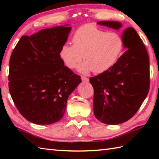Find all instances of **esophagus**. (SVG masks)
Returning a JSON list of instances; mask_svg holds the SVG:
<instances>
[{"label":"esophagus","instance_id":"esophagus-1","mask_svg":"<svg viewBox=\"0 0 159 159\" xmlns=\"http://www.w3.org/2000/svg\"><path fill=\"white\" fill-rule=\"evenodd\" d=\"M81 79H82V80L83 82H88V79L87 77H85V76H82L81 77Z\"/></svg>","mask_w":159,"mask_h":159}]
</instances>
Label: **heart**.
<instances>
[{
    "label": "heart",
    "mask_w": 159,
    "mask_h": 159,
    "mask_svg": "<svg viewBox=\"0 0 159 159\" xmlns=\"http://www.w3.org/2000/svg\"><path fill=\"white\" fill-rule=\"evenodd\" d=\"M73 45L64 44L60 57L69 69H73L80 61V73L93 71L102 74L108 71L119 60L123 49V40L117 32L108 31L95 25L80 26L72 37Z\"/></svg>",
    "instance_id": "1"
}]
</instances>
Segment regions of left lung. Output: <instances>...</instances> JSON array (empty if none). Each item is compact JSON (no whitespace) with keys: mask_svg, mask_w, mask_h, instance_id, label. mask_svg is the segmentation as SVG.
<instances>
[{"mask_svg":"<svg viewBox=\"0 0 159 159\" xmlns=\"http://www.w3.org/2000/svg\"><path fill=\"white\" fill-rule=\"evenodd\" d=\"M98 25L119 29L118 21H100ZM125 52L104 73L91 77L93 110L97 119L109 125L127 121L141 107L149 90V60L143 41L133 28L123 31Z\"/></svg>","mask_w":159,"mask_h":159,"instance_id":"1","label":"left lung"}]
</instances>
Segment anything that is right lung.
<instances>
[{
    "mask_svg": "<svg viewBox=\"0 0 159 159\" xmlns=\"http://www.w3.org/2000/svg\"><path fill=\"white\" fill-rule=\"evenodd\" d=\"M71 29L55 26L22 36L10 56V95L22 116L35 124L59 121L70 94L81 82L60 57Z\"/></svg>",
    "mask_w": 159,
    "mask_h": 159,
    "instance_id": "obj_1",
    "label": "right lung"
}]
</instances>
